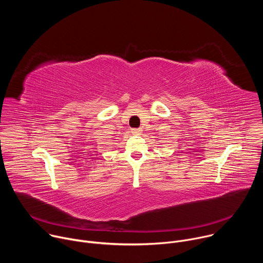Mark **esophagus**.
<instances>
[{
	"mask_svg": "<svg viewBox=\"0 0 263 263\" xmlns=\"http://www.w3.org/2000/svg\"><path fill=\"white\" fill-rule=\"evenodd\" d=\"M132 134H134V135L141 134V129H132Z\"/></svg>",
	"mask_w": 263,
	"mask_h": 263,
	"instance_id": "34e87169",
	"label": "esophagus"
}]
</instances>
